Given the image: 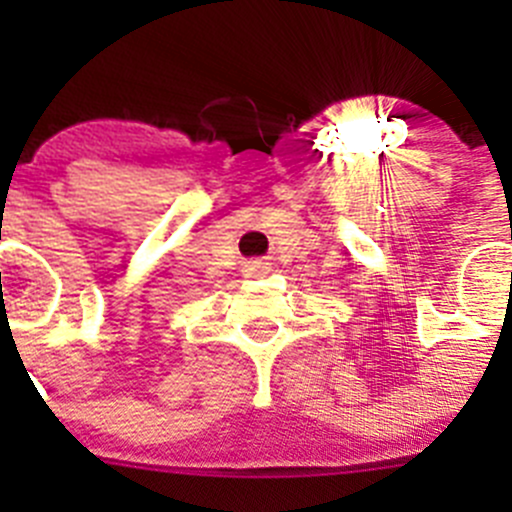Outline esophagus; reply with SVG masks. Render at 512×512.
Returning a JSON list of instances; mask_svg holds the SVG:
<instances>
[{
    "label": "esophagus",
    "mask_w": 512,
    "mask_h": 512,
    "mask_svg": "<svg viewBox=\"0 0 512 512\" xmlns=\"http://www.w3.org/2000/svg\"><path fill=\"white\" fill-rule=\"evenodd\" d=\"M245 272H247V277H260V275H265V272H270V267H267V262L255 260V262H250V265H245Z\"/></svg>",
    "instance_id": "34e87169"
}]
</instances>
